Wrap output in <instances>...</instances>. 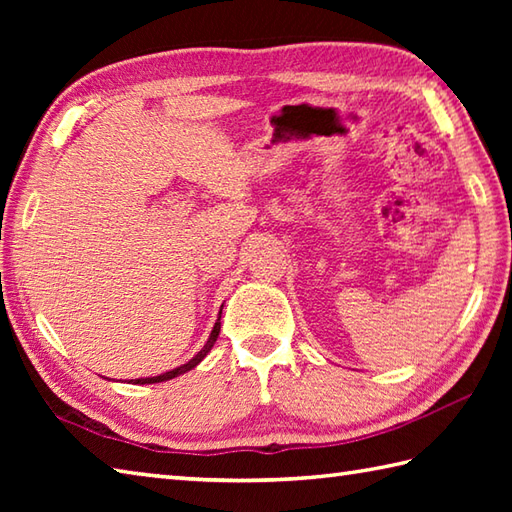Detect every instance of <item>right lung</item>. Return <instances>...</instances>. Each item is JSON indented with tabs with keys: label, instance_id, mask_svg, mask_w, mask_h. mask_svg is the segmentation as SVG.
Instances as JSON below:
<instances>
[{
	"label": "right lung",
	"instance_id": "right-lung-1",
	"mask_svg": "<svg viewBox=\"0 0 512 512\" xmlns=\"http://www.w3.org/2000/svg\"><path fill=\"white\" fill-rule=\"evenodd\" d=\"M222 314V312H220ZM217 334H220V319H217V323L213 325V330H211V336H209V341L204 343V347L202 350L195 354L189 363H184V365H180V367H176V369H171V372H165V374H160V376H149V378H136V380H132L134 385H151V383H162V380H171V378H176V376H180V374H184V372H189V369H193L195 365H198L202 358L211 352V347L215 345V341H217Z\"/></svg>",
	"mask_w": 512,
	"mask_h": 512
}]
</instances>
